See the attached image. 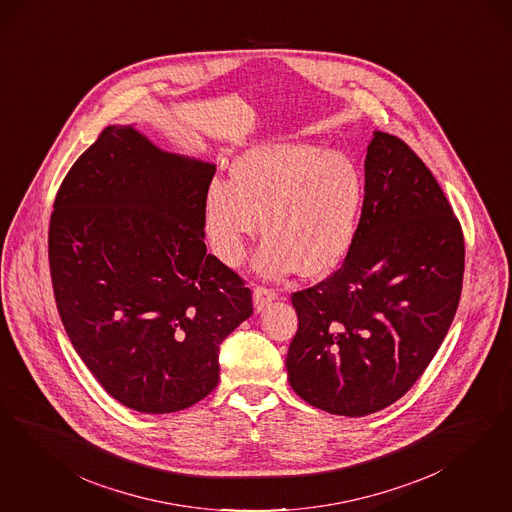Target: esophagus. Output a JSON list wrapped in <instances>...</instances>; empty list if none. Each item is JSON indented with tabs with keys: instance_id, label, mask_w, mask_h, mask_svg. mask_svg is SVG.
<instances>
[{
	"instance_id": "34e87169",
	"label": "esophagus",
	"mask_w": 512,
	"mask_h": 512,
	"mask_svg": "<svg viewBox=\"0 0 512 512\" xmlns=\"http://www.w3.org/2000/svg\"><path fill=\"white\" fill-rule=\"evenodd\" d=\"M275 299H277L275 290L265 288V286H256V288H254L252 301H254V309H256V313H262L265 307H267L271 301H275Z\"/></svg>"
}]
</instances>
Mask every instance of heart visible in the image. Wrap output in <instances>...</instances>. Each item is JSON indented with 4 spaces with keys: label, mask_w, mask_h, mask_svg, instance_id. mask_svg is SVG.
<instances>
[{
    "label": "heart",
    "mask_w": 512,
    "mask_h": 512,
    "mask_svg": "<svg viewBox=\"0 0 512 512\" xmlns=\"http://www.w3.org/2000/svg\"><path fill=\"white\" fill-rule=\"evenodd\" d=\"M365 182L343 152L311 141H267L243 150L231 181L213 179L205 194V226L216 256L239 265L262 215L264 243L254 269L281 279L330 273L356 239Z\"/></svg>",
    "instance_id": "heart-1"
}]
</instances>
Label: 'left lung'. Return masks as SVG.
Masks as SVG:
<instances>
[{
	"instance_id": "8db88e82",
	"label": "left lung",
	"mask_w": 512,
	"mask_h": 512,
	"mask_svg": "<svg viewBox=\"0 0 512 512\" xmlns=\"http://www.w3.org/2000/svg\"><path fill=\"white\" fill-rule=\"evenodd\" d=\"M463 264L462 228L439 182L399 137L373 133L352 248L331 277L292 296L286 369L297 396L352 418L405 396L454 320Z\"/></svg>"
}]
</instances>
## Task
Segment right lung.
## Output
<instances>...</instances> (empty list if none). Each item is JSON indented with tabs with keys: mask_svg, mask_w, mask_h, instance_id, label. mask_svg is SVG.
Listing matches in <instances>:
<instances>
[{
	"mask_svg": "<svg viewBox=\"0 0 512 512\" xmlns=\"http://www.w3.org/2000/svg\"><path fill=\"white\" fill-rule=\"evenodd\" d=\"M216 165L107 126L54 199L49 264L77 354L137 413L182 411L218 384L220 343L252 314L243 279L205 247Z\"/></svg>",
	"mask_w": 512,
	"mask_h": 512,
	"instance_id": "obj_1",
	"label": "right lung"
}]
</instances>
